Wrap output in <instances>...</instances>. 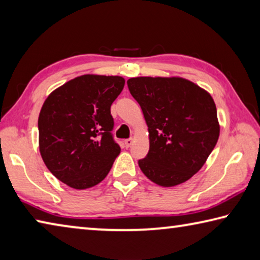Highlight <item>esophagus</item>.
I'll use <instances>...</instances> for the list:
<instances>
[{
    "label": "esophagus",
    "mask_w": 260,
    "mask_h": 260,
    "mask_svg": "<svg viewBox=\"0 0 260 260\" xmlns=\"http://www.w3.org/2000/svg\"><path fill=\"white\" fill-rule=\"evenodd\" d=\"M124 144H125V147L126 148H129L132 144H133V139H127V140H125L124 141Z\"/></svg>",
    "instance_id": "obj_1"
}]
</instances>
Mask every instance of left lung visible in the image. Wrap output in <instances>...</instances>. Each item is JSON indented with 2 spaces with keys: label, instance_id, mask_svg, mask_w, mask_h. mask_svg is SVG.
Returning <instances> with one entry per match:
<instances>
[{
  "label": "left lung",
  "instance_id": "left-lung-1",
  "mask_svg": "<svg viewBox=\"0 0 260 260\" xmlns=\"http://www.w3.org/2000/svg\"><path fill=\"white\" fill-rule=\"evenodd\" d=\"M127 85L149 132V152L139 160L141 171L161 187L186 182L218 142L220 125L212 96L180 77L131 78Z\"/></svg>",
  "mask_w": 260,
  "mask_h": 260
}]
</instances>
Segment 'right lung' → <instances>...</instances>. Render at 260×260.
<instances>
[{
	"label": "right lung",
	"mask_w": 260,
	"mask_h": 260,
	"mask_svg": "<svg viewBox=\"0 0 260 260\" xmlns=\"http://www.w3.org/2000/svg\"><path fill=\"white\" fill-rule=\"evenodd\" d=\"M124 86L119 76L83 74L56 88L43 103L39 149L48 170L69 187L99 184L120 153L110 108Z\"/></svg>",
	"instance_id": "obj_1"
}]
</instances>
